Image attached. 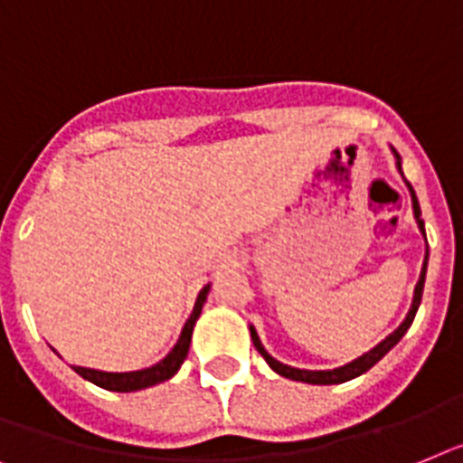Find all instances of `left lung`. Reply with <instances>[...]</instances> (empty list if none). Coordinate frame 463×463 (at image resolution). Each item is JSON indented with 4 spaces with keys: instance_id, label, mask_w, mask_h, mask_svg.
<instances>
[{
    "instance_id": "8db88e82",
    "label": "left lung",
    "mask_w": 463,
    "mask_h": 463,
    "mask_svg": "<svg viewBox=\"0 0 463 463\" xmlns=\"http://www.w3.org/2000/svg\"><path fill=\"white\" fill-rule=\"evenodd\" d=\"M393 150V147H391ZM395 166H398V172L402 174V162H400V155L395 153ZM405 178V176H402ZM407 188H410V197H411V209H414V219H417V225L419 231H421V235L426 238V231H423V219H421V209H419V200H417V193H414V188L410 185V181H405ZM426 266H429V244H426V259H423V268H421V275H419V282L417 287H414V298H411V308L410 313H407V317L402 322H400V327L395 329V332H391L383 341H379V344L372 348V351L363 353L360 357H355L353 363L348 364H341V367H334V370H298V367H289V364H282L279 360H275L270 353L263 348L261 339H259V334H256L254 325H250V332H251V341H254L256 351L261 353L263 360H266L268 364H270V370L278 372L279 376H285V379H291V382H304V383H316V386H329V383H344V382H351V379H355V376L364 374L367 370H372L379 360H382L383 355H386L391 348H393L395 344H398L402 336H405V332L410 329V325L414 322V316H417L419 310V304H421V294H423V282H426Z\"/></svg>"
}]
</instances>
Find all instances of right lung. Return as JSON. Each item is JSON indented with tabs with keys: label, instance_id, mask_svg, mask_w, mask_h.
Listing matches in <instances>:
<instances>
[{
	"label": "right lung",
	"instance_id": "right-lung-1",
	"mask_svg": "<svg viewBox=\"0 0 463 463\" xmlns=\"http://www.w3.org/2000/svg\"><path fill=\"white\" fill-rule=\"evenodd\" d=\"M212 289V285L202 287V291L197 294L195 308L190 313V317L185 320L184 329H181V336H178L176 345L172 351L166 353V357H162L157 364L153 367H146V370H136V372H100V370H89V367H77L72 364V370L87 379V382L96 383V386L106 388V391H115V393H131V391H143V388H150L155 383H162L166 379H172L181 364L188 357L190 351V339H193V329H195V322L202 313V306L207 301V294Z\"/></svg>",
	"mask_w": 463,
	"mask_h": 463
}]
</instances>
